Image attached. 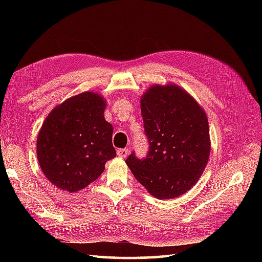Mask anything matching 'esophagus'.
Segmentation results:
<instances>
[{
	"label": "esophagus",
	"instance_id": "1",
	"mask_svg": "<svg viewBox=\"0 0 262 262\" xmlns=\"http://www.w3.org/2000/svg\"><path fill=\"white\" fill-rule=\"evenodd\" d=\"M128 154H129V149H128V148L117 149V155H118L119 158H126Z\"/></svg>",
	"mask_w": 262,
	"mask_h": 262
}]
</instances>
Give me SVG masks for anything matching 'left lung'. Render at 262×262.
Wrapping results in <instances>:
<instances>
[{"label": "left lung", "instance_id": "obj_1", "mask_svg": "<svg viewBox=\"0 0 262 262\" xmlns=\"http://www.w3.org/2000/svg\"><path fill=\"white\" fill-rule=\"evenodd\" d=\"M144 132L149 143L145 159H126L136 180L159 199L179 197L199 180L208 162V119L186 90L155 84L141 98Z\"/></svg>", "mask_w": 262, "mask_h": 262}]
</instances>
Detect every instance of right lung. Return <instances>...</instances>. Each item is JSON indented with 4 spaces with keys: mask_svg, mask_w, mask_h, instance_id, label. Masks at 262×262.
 <instances>
[{
    "mask_svg": "<svg viewBox=\"0 0 262 262\" xmlns=\"http://www.w3.org/2000/svg\"><path fill=\"white\" fill-rule=\"evenodd\" d=\"M101 94L83 92L56 105L39 130L37 158L47 179L60 190L79 191L97 180L116 157L111 124Z\"/></svg>",
    "mask_w": 262,
    "mask_h": 262,
    "instance_id": "obj_1",
    "label": "right lung"
}]
</instances>
